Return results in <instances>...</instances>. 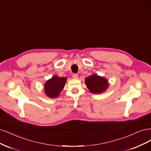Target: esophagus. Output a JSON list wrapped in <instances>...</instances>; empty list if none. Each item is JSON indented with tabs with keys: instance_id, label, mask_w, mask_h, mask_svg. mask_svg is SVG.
Instances as JSON below:
<instances>
[{
	"instance_id": "34e87169",
	"label": "esophagus",
	"mask_w": 151,
	"mask_h": 151,
	"mask_svg": "<svg viewBox=\"0 0 151 151\" xmlns=\"http://www.w3.org/2000/svg\"><path fill=\"white\" fill-rule=\"evenodd\" d=\"M73 78L74 79H78V75L77 74H73Z\"/></svg>"
}]
</instances>
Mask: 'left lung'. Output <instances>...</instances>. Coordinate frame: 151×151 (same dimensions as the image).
Listing matches in <instances>:
<instances>
[{"mask_svg":"<svg viewBox=\"0 0 151 151\" xmlns=\"http://www.w3.org/2000/svg\"><path fill=\"white\" fill-rule=\"evenodd\" d=\"M85 84L91 93L95 94L104 93L109 86L107 79L95 73L86 78Z\"/></svg>","mask_w":151,"mask_h":151,"instance_id":"8db88e82","label":"left lung"}]
</instances>
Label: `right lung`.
I'll return each instance as SVG.
<instances>
[{
  "instance_id": "1",
  "label": "right lung",
  "mask_w": 151,
  "mask_h": 151,
  "mask_svg": "<svg viewBox=\"0 0 151 151\" xmlns=\"http://www.w3.org/2000/svg\"><path fill=\"white\" fill-rule=\"evenodd\" d=\"M67 78L66 77L53 76L47 80L44 85V91L45 95L50 99H55L60 96V92L63 90Z\"/></svg>"
}]
</instances>
